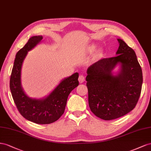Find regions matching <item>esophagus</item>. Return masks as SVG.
<instances>
[{
	"instance_id": "obj_1",
	"label": "esophagus",
	"mask_w": 151,
	"mask_h": 151,
	"mask_svg": "<svg viewBox=\"0 0 151 151\" xmlns=\"http://www.w3.org/2000/svg\"><path fill=\"white\" fill-rule=\"evenodd\" d=\"M85 76H83V75H80V76H79V77H78V81H79V82L80 83H82L83 82H84L85 81Z\"/></svg>"
}]
</instances>
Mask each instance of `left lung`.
Here are the masks:
<instances>
[{
  "label": "left lung",
  "mask_w": 151,
  "mask_h": 151,
  "mask_svg": "<svg viewBox=\"0 0 151 151\" xmlns=\"http://www.w3.org/2000/svg\"><path fill=\"white\" fill-rule=\"evenodd\" d=\"M115 57L103 58L87 69L88 104L92 113L104 120L118 118L135 108L140 96L142 71L135 51L122 39ZM121 70L111 72L117 64Z\"/></svg>",
  "instance_id": "1"
}]
</instances>
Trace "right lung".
<instances>
[{
    "label": "right lung",
    "instance_id": "1",
    "mask_svg": "<svg viewBox=\"0 0 151 151\" xmlns=\"http://www.w3.org/2000/svg\"><path fill=\"white\" fill-rule=\"evenodd\" d=\"M43 37L34 36L16 55L10 78V90L19 113L28 121L37 124H50L57 121L63 114L69 94L79 85L78 73L63 80L44 99H33L24 92L21 85V70L28 52L38 44Z\"/></svg>",
    "mask_w": 151,
    "mask_h": 151
}]
</instances>
